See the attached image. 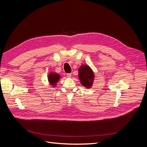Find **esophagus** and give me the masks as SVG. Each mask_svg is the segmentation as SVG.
Returning <instances> with one entry per match:
<instances>
[{"mask_svg": "<svg viewBox=\"0 0 147 147\" xmlns=\"http://www.w3.org/2000/svg\"><path fill=\"white\" fill-rule=\"evenodd\" d=\"M71 76H72V74H67V77H69V78L71 77Z\"/></svg>", "mask_w": 147, "mask_h": 147, "instance_id": "34e87169", "label": "esophagus"}]
</instances>
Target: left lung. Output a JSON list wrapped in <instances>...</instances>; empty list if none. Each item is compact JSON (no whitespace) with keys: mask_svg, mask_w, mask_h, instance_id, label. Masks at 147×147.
I'll list each match as a JSON object with an SVG mask.
<instances>
[{"mask_svg":"<svg viewBox=\"0 0 147 147\" xmlns=\"http://www.w3.org/2000/svg\"><path fill=\"white\" fill-rule=\"evenodd\" d=\"M95 75L91 68L88 65H82L78 69V78L82 85L88 89L92 87Z\"/></svg>","mask_w":147,"mask_h":147,"instance_id":"8db88e82","label":"left lung"}]
</instances>
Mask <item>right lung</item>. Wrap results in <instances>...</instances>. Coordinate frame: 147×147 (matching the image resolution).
<instances>
[{"instance_id":"right-lung-1","label":"right lung","mask_w":147,"mask_h":147,"mask_svg":"<svg viewBox=\"0 0 147 147\" xmlns=\"http://www.w3.org/2000/svg\"><path fill=\"white\" fill-rule=\"evenodd\" d=\"M61 78V77L59 74L55 72H50L48 74V81L50 86H51L53 88H55Z\"/></svg>"}]
</instances>
